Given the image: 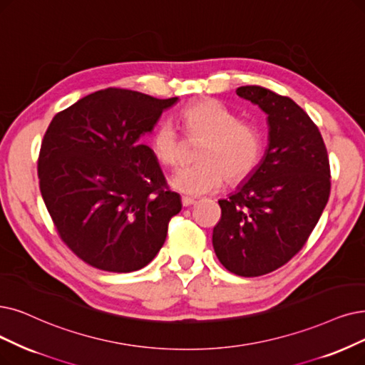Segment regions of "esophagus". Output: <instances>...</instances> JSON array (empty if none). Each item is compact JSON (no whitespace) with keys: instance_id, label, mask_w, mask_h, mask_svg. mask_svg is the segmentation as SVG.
I'll list each match as a JSON object with an SVG mask.
<instances>
[{"instance_id":"34e87169","label":"esophagus","mask_w":365,"mask_h":365,"mask_svg":"<svg viewBox=\"0 0 365 365\" xmlns=\"http://www.w3.org/2000/svg\"><path fill=\"white\" fill-rule=\"evenodd\" d=\"M181 202H182V207H192V205H195L196 203V200L195 199H192V197H188V196H182L181 197Z\"/></svg>"}]
</instances>
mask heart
<instances>
[{
    "label": "heart",
    "instance_id": "heart-1",
    "mask_svg": "<svg viewBox=\"0 0 365 365\" xmlns=\"http://www.w3.org/2000/svg\"><path fill=\"white\" fill-rule=\"evenodd\" d=\"M188 139L203 140L197 153V165L184 166L170 175L173 190L188 196H202L218 190L223 182H241L257 168L264 139L260 130L240 121V116L214 98H203L181 112ZM151 150L158 163L177 165L184 140L172 121L157 124L151 136Z\"/></svg>",
    "mask_w": 365,
    "mask_h": 365
}]
</instances>
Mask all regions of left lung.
Listing matches in <instances>:
<instances>
[{
	"label": "left lung",
	"instance_id": "left-lung-1",
	"mask_svg": "<svg viewBox=\"0 0 365 365\" xmlns=\"http://www.w3.org/2000/svg\"><path fill=\"white\" fill-rule=\"evenodd\" d=\"M237 94L267 113L268 147L250 177L218 200L212 245L227 271L259 277L309 240L329 197V160L319 128L292 98L256 85Z\"/></svg>",
	"mask_w": 365,
	"mask_h": 365
}]
</instances>
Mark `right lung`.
Returning a JSON list of instances; mask_svg holds the SVG:
<instances>
[{
    "mask_svg": "<svg viewBox=\"0 0 365 365\" xmlns=\"http://www.w3.org/2000/svg\"><path fill=\"white\" fill-rule=\"evenodd\" d=\"M178 97L108 88L53 116L38 155L40 192L61 240L109 272L148 265L181 211L142 138Z\"/></svg>",
    "mask_w": 365,
    "mask_h": 365,
    "instance_id": "right-lung-1",
    "label": "right lung"
}]
</instances>
